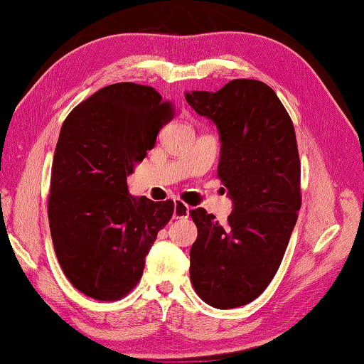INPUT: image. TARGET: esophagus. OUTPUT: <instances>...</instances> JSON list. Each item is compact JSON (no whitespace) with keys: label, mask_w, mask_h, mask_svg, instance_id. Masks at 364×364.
I'll return each mask as SVG.
<instances>
[{"label":"esophagus","mask_w":364,"mask_h":364,"mask_svg":"<svg viewBox=\"0 0 364 364\" xmlns=\"http://www.w3.org/2000/svg\"><path fill=\"white\" fill-rule=\"evenodd\" d=\"M188 215H190V205L185 204L181 200H176L173 217L174 218H188Z\"/></svg>","instance_id":"1"}]
</instances>
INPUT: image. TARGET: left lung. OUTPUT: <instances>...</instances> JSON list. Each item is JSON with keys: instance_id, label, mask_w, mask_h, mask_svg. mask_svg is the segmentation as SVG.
<instances>
[{"instance_id": "8db88e82", "label": "left lung", "mask_w": 364, "mask_h": 364, "mask_svg": "<svg viewBox=\"0 0 364 364\" xmlns=\"http://www.w3.org/2000/svg\"><path fill=\"white\" fill-rule=\"evenodd\" d=\"M220 134L217 174L232 212L220 225L205 209L190 210L198 237L190 279L204 303L232 309L252 303L276 276L301 208V163L293 122L264 82L235 79L212 92L185 93Z\"/></svg>"}]
</instances>
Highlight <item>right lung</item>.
I'll list each match as a JSON object with an SVG mask.
<instances>
[{
	"label": "right lung",
	"instance_id": "add662e5",
	"mask_svg": "<svg viewBox=\"0 0 364 364\" xmlns=\"http://www.w3.org/2000/svg\"><path fill=\"white\" fill-rule=\"evenodd\" d=\"M173 117L155 88L120 82L82 101L61 127L47 212L61 269L87 296L115 301L132 291L173 217V201L138 200L127 185Z\"/></svg>",
	"mask_w": 364,
	"mask_h": 364
}]
</instances>
